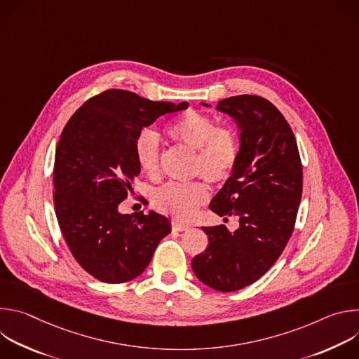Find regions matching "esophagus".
Masks as SVG:
<instances>
[{
	"label": "esophagus",
	"mask_w": 359,
	"mask_h": 359,
	"mask_svg": "<svg viewBox=\"0 0 359 359\" xmlns=\"http://www.w3.org/2000/svg\"><path fill=\"white\" fill-rule=\"evenodd\" d=\"M172 229H173V230H176V231H186V230H189V229H190V226H187V224H184V223H180V222H176V220H173V222H172Z\"/></svg>",
	"instance_id": "1"
}]
</instances>
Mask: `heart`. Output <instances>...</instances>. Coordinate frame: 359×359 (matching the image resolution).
I'll use <instances>...</instances> for the list:
<instances>
[{
    "label": "heart",
    "mask_w": 359,
    "mask_h": 359,
    "mask_svg": "<svg viewBox=\"0 0 359 359\" xmlns=\"http://www.w3.org/2000/svg\"><path fill=\"white\" fill-rule=\"evenodd\" d=\"M177 144L196 151L193 176H201L212 184H224L234 175L240 161V136L230 126L194 109L186 111L166 129ZM135 158L139 169L150 179L161 176V139L151 130H142L135 142ZM209 198L203 182L168 183L153 194L155 208L179 220H190Z\"/></svg>",
    "instance_id": "heart-1"
}]
</instances>
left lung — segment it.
<instances>
[{
  "label": "left lung",
  "mask_w": 359,
  "mask_h": 359,
  "mask_svg": "<svg viewBox=\"0 0 359 359\" xmlns=\"http://www.w3.org/2000/svg\"><path fill=\"white\" fill-rule=\"evenodd\" d=\"M217 109L237 121L241 151L210 210L237 216L240 227L234 233L224 224L203 227L209 244L191 269L203 284L230 292L263 277L284 251L301 201L302 165L295 136L270 100L238 95L222 99Z\"/></svg>",
  "instance_id": "obj_1"
}]
</instances>
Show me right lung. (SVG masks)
Masks as SVG:
<instances>
[{
    "instance_id": "right-lung-1",
    "label": "right lung",
    "mask_w": 359,
    "mask_h": 359,
    "mask_svg": "<svg viewBox=\"0 0 359 359\" xmlns=\"http://www.w3.org/2000/svg\"><path fill=\"white\" fill-rule=\"evenodd\" d=\"M187 108L153 102L123 89L92 96L67 122L55 151L54 206L78 264L99 281L121 284L140 276L169 220L150 212L121 215L140 169L135 142L165 114Z\"/></svg>"
}]
</instances>
